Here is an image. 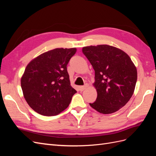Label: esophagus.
Instances as JSON below:
<instances>
[{
	"instance_id": "1",
	"label": "esophagus",
	"mask_w": 156,
	"mask_h": 156,
	"mask_svg": "<svg viewBox=\"0 0 156 156\" xmlns=\"http://www.w3.org/2000/svg\"><path fill=\"white\" fill-rule=\"evenodd\" d=\"M87 87V84H85V85H84V86L79 87V90H81V91H83V90H84Z\"/></svg>"
}]
</instances>
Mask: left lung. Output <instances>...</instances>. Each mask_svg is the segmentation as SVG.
I'll return each mask as SVG.
<instances>
[{
  "label": "left lung",
  "mask_w": 156,
  "mask_h": 156,
  "mask_svg": "<svg viewBox=\"0 0 156 156\" xmlns=\"http://www.w3.org/2000/svg\"><path fill=\"white\" fill-rule=\"evenodd\" d=\"M83 53L95 72L98 96L90 103L103 114H111L124 107L133 95L137 79L136 67L125 52L107 45L88 46Z\"/></svg>",
  "instance_id": "8db88e82"
}]
</instances>
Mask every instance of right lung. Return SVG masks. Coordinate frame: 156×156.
<instances>
[{
    "mask_svg": "<svg viewBox=\"0 0 156 156\" xmlns=\"http://www.w3.org/2000/svg\"><path fill=\"white\" fill-rule=\"evenodd\" d=\"M75 48H56L40 55L27 65L21 80L28 104L44 116H55L66 108L77 92L70 85L67 65Z\"/></svg>",
    "mask_w": 156,
    "mask_h": 156,
    "instance_id": "1",
    "label": "right lung"
}]
</instances>
